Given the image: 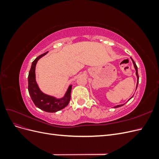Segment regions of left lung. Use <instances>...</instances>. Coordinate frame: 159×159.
Returning <instances> with one entry per match:
<instances>
[{
    "instance_id": "obj_1",
    "label": "left lung",
    "mask_w": 159,
    "mask_h": 159,
    "mask_svg": "<svg viewBox=\"0 0 159 159\" xmlns=\"http://www.w3.org/2000/svg\"><path fill=\"white\" fill-rule=\"evenodd\" d=\"M131 60H132V61H133V65H134V69H135V70H136V75H137V86H136V89H137V85H138V84H139V75H138V69H137V65H136V64L134 63V60L132 59V57H131ZM132 98H130L129 99H131ZM128 100V101H129ZM125 103H124V104H121V105H117V106H115L113 108H117V107H121V106H123V105H125Z\"/></svg>"
}]
</instances>
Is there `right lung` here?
Wrapping results in <instances>:
<instances>
[{
    "instance_id": "1",
    "label": "right lung",
    "mask_w": 159,
    "mask_h": 159,
    "mask_svg": "<svg viewBox=\"0 0 159 159\" xmlns=\"http://www.w3.org/2000/svg\"><path fill=\"white\" fill-rule=\"evenodd\" d=\"M48 52H45L32 61L31 68L28 77V92L32 102L36 106L46 112L54 113L66 107L68 105L71 99V91L72 85H70L63 98L57 99L53 96L45 94L40 89L36 81L35 69L37 62L42 57L45 56Z\"/></svg>"
}]
</instances>
